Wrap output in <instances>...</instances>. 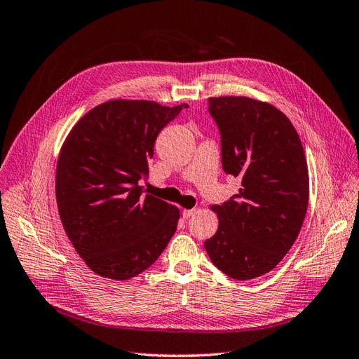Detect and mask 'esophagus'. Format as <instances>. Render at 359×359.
Wrapping results in <instances>:
<instances>
[{
  "mask_svg": "<svg viewBox=\"0 0 359 359\" xmlns=\"http://www.w3.org/2000/svg\"><path fill=\"white\" fill-rule=\"evenodd\" d=\"M194 213H196V209H189V210H183L182 212V217H183V219H189L191 217H194Z\"/></svg>",
  "mask_w": 359,
  "mask_h": 359,
  "instance_id": "obj_1",
  "label": "esophagus"
}]
</instances>
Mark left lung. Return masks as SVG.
<instances>
[{
	"label": "left lung",
	"instance_id": "left-lung-1",
	"mask_svg": "<svg viewBox=\"0 0 359 359\" xmlns=\"http://www.w3.org/2000/svg\"><path fill=\"white\" fill-rule=\"evenodd\" d=\"M221 135L225 174L238 194L212 209L218 231L204 242L212 263L233 280H252L278 264L309 208V168L298 132L280 109L241 96L209 99Z\"/></svg>",
	"mask_w": 359,
	"mask_h": 359
}]
</instances>
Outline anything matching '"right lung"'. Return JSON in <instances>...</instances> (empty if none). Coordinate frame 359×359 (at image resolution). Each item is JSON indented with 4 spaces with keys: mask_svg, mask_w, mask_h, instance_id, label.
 Segmentation results:
<instances>
[{
    "mask_svg": "<svg viewBox=\"0 0 359 359\" xmlns=\"http://www.w3.org/2000/svg\"><path fill=\"white\" fill-rule=\"evenodd\" d=\"M187 104L109 100L70 130L60 151L55 197L61 222L88 268L129 280L156 262L177 229L179 209L144 196L156 137Z\"/></svg>",
    "mask_w": 359,
    "mask_h": 359,
    "instance_id": "obj_1",
    "label": "right lung"
}]
</instances>
